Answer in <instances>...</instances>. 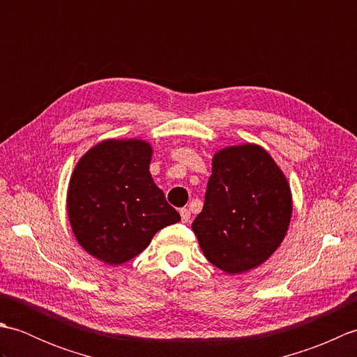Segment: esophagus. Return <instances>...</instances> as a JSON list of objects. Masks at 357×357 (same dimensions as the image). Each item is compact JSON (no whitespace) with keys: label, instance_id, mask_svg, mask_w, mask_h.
Returning <instances> with one entry per match:
<instances>
[{"label":"esophagus","instance_id":"1","mask_svg":"<svg viewBox=\"0 0 357 357\" xmlns=\"http://www.w3.org/2000/svg\"><path fill=\"white\" fill-rule=\"evenodd\" d=\"M179 215H181V221H183L184 224L190 222V210H188V208H181L179 210Z\"/></svg>","mask_w":357,"mask_h":357}]
</instances>
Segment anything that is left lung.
Listing matches in <instances>:
<instances>
[{"mask_svg": "<svg viewBox=\"0 0 357 357\" xmlns=\"http://www.w3.org/2000/svg\"><path fill=\"white\" fill-rule=\"evenodd\" d=\"M290 184L257 144L213 155L206 202L192 224L210 264L227 275L259 267L282 244L291 221Z\"/></svg>", "mask_w": 357, "mask_h": 357, "instance_id": "8db88e82", "label": "left lung"}]
</instances>
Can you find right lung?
<instances>
[{
	"mask_svg": "<svg viewBox=\"0 0 357 357\" xmlns=\"http://www.w3.org/2000/svg\"><path fill=\"white\" fill-rule=\"evenodd\" d=\"M144 139H104L81 156L67 188V215L78 244L107 265L133 259L156 231L181 216L150 174Z\"/></svg>",
	"mask_w": 357,
	"mask_h": 357,
	"instance_id": "1",
	"label": "right lung"
}]
</instances>
